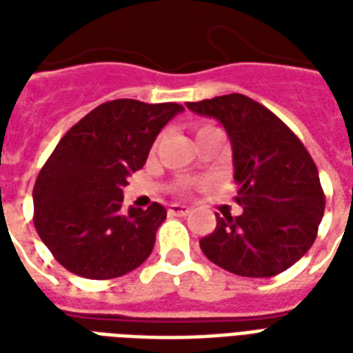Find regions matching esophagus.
<instances>
[{"label":"esophagus","mask_w":353,"mask_h":353,"mask_svg":"<svg viewBox=\"0 0 353 353\" xmlns=\"http://www.w3.org/2000/svg\"><path fill=\"white\" fill-rule=\"evenodd\" d=\"M191 212L189 206H183V204H170L168 206V214L170 215H177V217H183Z\"/></svg>","instance_id":"obj_1"}]
</instances>
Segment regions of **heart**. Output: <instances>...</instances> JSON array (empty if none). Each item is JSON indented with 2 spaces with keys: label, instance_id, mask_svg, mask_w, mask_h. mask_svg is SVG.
<instances>
[{
  "label": "heart",
  "instance_id": "b5f03b06",
  "mask_svg": "<svg viewBox=\"0 0 353 353\" xmlns=\"http://www.w3.org/2000/svg\"><path fill=\"white\" fill-rule=\"evenodd\" d=\"M212 132H217V128H214V126H200L199 130H196V138H202V136L212 134Z\"/></svg>",
  "mask_w": 353,
  "mask_h": 353
}]
</instances>
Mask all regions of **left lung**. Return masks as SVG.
Returning <instances> with one entry per match:
<instances>
[{
  "label": "left lung",
  "instance_id": "obj_1",
  "mask_svg": "<svg viewBox=\"0 0 353 353\" xmlns=\"http://www.w3.org/2000/svg\"><path fill=\"white\" fill-rule=\"evenodd\" d=\"M215 117L232 145L242 215L217 214V227L200 240L208 259L238 276L270 278L303 257L318 236L325 194L318 168L288 124L244 94L187 101Z\"/></svg>",
  "mask_w": 353,
  "mask_h": 353
}]
</instances>
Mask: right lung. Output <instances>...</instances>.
Instances as JSON below:
<instances>
[{
    "label": "right lung",
    "mask_w": 353,
    "mask_h": 353,
    "mask_svg": "<svg viewBox=\"0 0 353 353\" xmlns=\"http://www.w3.org/2000/svg\"><path fill=\"white\" fill-rule=\"evenodd\" d=\"M183 105L111 100L58 141L34 185V225L65 270L88 280L132 272L151 255L166 210L123 212V187Z\"/></svg>",
    "instance_id": "1"
}]
</instances>
